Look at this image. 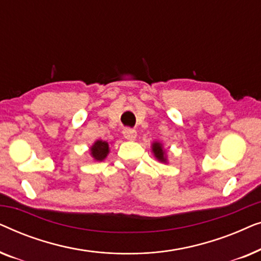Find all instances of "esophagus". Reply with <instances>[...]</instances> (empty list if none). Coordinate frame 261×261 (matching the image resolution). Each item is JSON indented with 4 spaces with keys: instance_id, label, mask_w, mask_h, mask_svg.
<instances>
[{
    "instance_id": "1",
    "label": "esophagus",
    "mask_w": 261,
    "mask_h": 261,
    "mask_svg": "<svg viewBox=\"0 0 261 261\" xmlns=\"http://www.w3.org/2000/svg\"><path fill=\"white\" fill-rule=\"evenodd\" d=\"M122 133L123 137L126 138L127 140H135V138H137V132L132 129V128H124Z\"/></svg>"
}]
</instances>
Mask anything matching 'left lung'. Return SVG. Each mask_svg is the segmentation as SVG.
<instances>
[{"mask_svg": "<svg viewBox=\"0 0 261 261\" xmlns=\"http://www.w3.org/2000/svg\"><path fill=\"white\" fill-rule=\"evenodd\" d=\"M151 149H152L153 155H154V158L158 160V162L164 163V164L169 163V160H167L166 151H165V148H164V145L162 144V142L153 141L151 145Z\"/></svg>", "mask_w": 261, "mask_h": 261, "instance_id": "1", "label": "left lung"}]
</instances>
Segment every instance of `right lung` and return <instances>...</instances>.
Masks as SVG:
<instances>
[{"instance_id": "add662e5", "label": "right lung", "mask_w": 261, "mask_h": 261, "mask_svg": "<svg viewBox=\"0 0 261 261\" xmlns=\"http://www.w3.org/2000/svg\"><path fill=\"white\" fill-rule=\"evenodd\" d=\"M89 151H90V155L94 162H103V160L108 156L110 152L109 144L103 140H96L94 144L90 146Z\"/></svg>"}]
</instances>
